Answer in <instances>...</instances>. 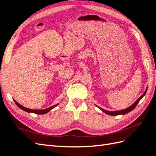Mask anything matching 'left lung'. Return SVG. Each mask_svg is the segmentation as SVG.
<instances>
[{
  "instance_id": "1",
  "label": "left lung",
  "mask_w": 156,
  "mask_h": 156,
  "mask_svg": "<svg viewBox=\"0 0 156 156\" xmlns=\"http://www.w3.org/2000/svg\"><path fill=\"white\" fill-rule=\"evenodd\" d=\"M146 91H147V88H146L145 92H144V94H143L142 96H141L137 100H136L133 105H131L130 107H127V108H126V109H124V110H121V111H106L105 109H103V108H101L100 107H99V108L100 109H101L103 112L106 113V114L107 115H112V116H116V115H125V114H127V113L129 112L130 111H131L133 109H134V108H135V107L137 105V104L139 103V102L140 101V100H141V98H143V96L145 95L146 93Z\"/></svg>"
}]
</instances>
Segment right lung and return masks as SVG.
Returning a JSON list of instances; mask_svg holds the SVG:
<instances>
[{
    "mask_svg": "<svg viewBox=\"0 0 156 156\" xmlns=\"http://www.w3.org/2000/svg\"><path fill=\"white\" fill-rule=\"evenodd\" d=\"M14 101H15V103H16V104L20 107V108H21L22 110H23V111H26V112H33V113H35V114H38V115H44V114H45V113H47V112H48L49 111H50L51 109H53V108H54V107H55L56 105H57L58 104H56V105H53V106H52V107H49V108H45V109H42V110H33V109H30V108H26V107H23V106H22L21 105H20V103H18L17 102H16L15 100H14Z\"/></svg>",
    "mask_w": 156,
    "mask_h": 156,
    "instance_id": "1",
    "label": "right lung"
}]
</instances>
